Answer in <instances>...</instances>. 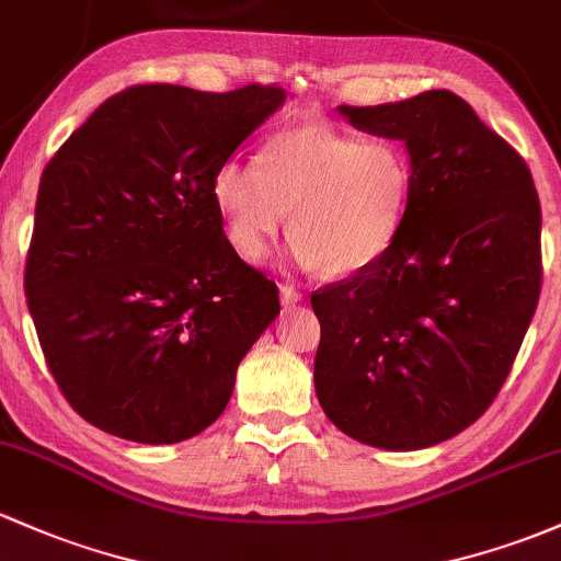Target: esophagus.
Masks as SVG:
<instances>
[{
	"mask_svg": "<svg viewBox=\"0 0 561 561\" xmlns=\"http://www.w3.org/2000/svg\"><path fill=\"white\" fill-rule=\"evenodd\" d=\"M299 299H302V291H299L297 286H291V283H280V302L283 305H294V302H299Z\"/></svg>",
	"mask_w": 561,
	"mask_h": 561,
	"instance_id": "34e87169",
	"label": "esophagus"
}]
</instances>
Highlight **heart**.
<instances>
[{
	"mask_svg": "<svg viewBox=\"0 0 561 561\" xmlns=\"http://www.w3.org/2000/svg\"><path fill=\"white\" fill-rule=\"evenodd\" d=\"M412 190L414 165L401 141L329 123L280 130L262 158L225 160L210 179L238 254L262 256L288 219L294 259L334 278L366 273L393 249Z\"/></svg>",
	"mask_w": 561,
	"mask_h": 561,
	"instance_id": "b5f03b06",
	"label": "heart"
}]
</instances>
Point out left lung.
I'll list each match as a JSON object with an SVG mask.
<instances>
[{"label": "left lung", "mask_w": 561, "mask_h": 561, "mask_svg": "<svg viewBox=\"0 0 561 561\" xmlns=\"http://www.w3.org/2000/svg\"><path fill=\"white\" fill-rule=\"evenodd\" d=\"M340 112L407 144L414 190L385 259L310 297L316 393L355 442L433 447L490 409L533 321L538 190L522 154L449 90Z\"/></svg>", "instance_id": "1"}]
</instances>
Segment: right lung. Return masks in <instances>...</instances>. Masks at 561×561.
Returning a JSON list of instances; mask_svg holds the SVG:
<instances>
[{
    "instance_id": "right-lung-1",
    "label": "right lung",
    "mask_w": 561,
    "mask_h": 561,
    "mask_svg": "<svg viewBox=\"0 0 561 561\" xmlns=\"http://www.w3.org/2000/svg\"><path fill=\"white\" fill-rule=\"evenodd\" d=\"M283 101L278 85H134L42 171L23 288L47 369L90 425L176 444L225 412L280 302L227 240L210 179Z\"/></svg>"
}]
</instances>
